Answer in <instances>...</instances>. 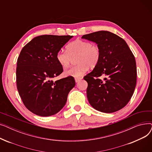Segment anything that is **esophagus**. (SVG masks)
<instances>
[{"mask_svg": "<svg viewBox=\"0 0 152 152\" xmlns=\"http://www.w3.org/2000/svg\"><path fill=\"white\" fill-rule=\"evenodd\" d=\"M81 79H82L81 77H76L75 78V81H76V83H78V82L80 81Z\"/></svg>", "mask_w": 152, "mask_h": 152, "instance_id": "esophagus-1", "label": "esophagus"}]
</instances>
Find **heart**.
Wrapping results in <instances>:
<instances>
[{
    "instance_id": "b5f03b06",
    "label": "heart",
    "mask_w": 152,
    "mask_h": 152,
    "mask_svg": "<svg viewBox=\"0 0 152 152\" xmlns=\"http://www.w3.org/2000/svg\"><path fill=\"white\" fill-rule=\"evenodd\" d=\"M67 51L60 50L56 58L60 65L66 68L69 66L73 58H76V65L66 69V76L80 77L88 69L96 66L100 58V50L98 45L85 40L77 39L67 45Z\"/></svg>"
}]
</instances>
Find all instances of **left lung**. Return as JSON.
<instances>
[{
    "label": "left lung",
    "instance_id": "1",
    "mask_svg": "<svg viewBox=\"0 0 152 152\" xmlns=\"http://www.w3.org/2000/svg\"><path fill=\"white\" fill-rule=\"evenodd\" d=\"M82 38L96 42L100 50L97 65L84 77L88 83L87 97L90 104L103 113L121 110L131 99L136 85V63L132 51L123 38L107 31ZM102 75L106 76L104 80Z\"/></svg>",
    "mask_w": 152,
    "mask_h": 152
}]
</instances>
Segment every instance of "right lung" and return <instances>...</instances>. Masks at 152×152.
<instances>
[{"label":"right lung","instance_id":"1","mask_svg":"<svg viewBox=\"0 0 152 152\" xmlns=\"http://www.w3.org/2000/svg\"><path fill=\"white\" fill-rule=\"evenodd\" d=\"M72 37L39 36L24 46L20 53L16 71L17 89L23 104L36 115L57 113L75 86L73 76L53 80L63 71L56 55Z\"/></svg>","mask_w":152,"mask_h":152}]
</instances>
